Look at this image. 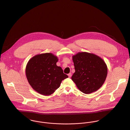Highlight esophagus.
<instances>
[{
    "instance_id": "34e87169",
    "label": "esophagus",
    "mask_w": 130,
    "mask_h": 130,
    "mask_svg": "<svg viewBox=\"0 0 130 130\" xmlns=\"http://www.w3.org/2000/svg\"><path fill=\"white\" fill-rule=\"evenodd\" d=\"M68 75L69 78H71V76H72V74H71V73H69Z\"/></svg>"
}]
</instances>
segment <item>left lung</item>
Returning <instances> with one entry per match:
<instances>
[{"label": "left lung", "instance_id": "1", "mask_svg": "<svg viewBox=\"0 0 130 130\" xmlns=\"http://www.w3.org/2000/svg\"><path fill=\"white\" fill-rule=\"evenodd\" d=\"M75 72L72 80L80 91L90 94L99 90L107 75V65L100 56L89 52H78L72 56Z\"/></svg>", "mask_w": 130, "mask_h": 130}]
</instances>
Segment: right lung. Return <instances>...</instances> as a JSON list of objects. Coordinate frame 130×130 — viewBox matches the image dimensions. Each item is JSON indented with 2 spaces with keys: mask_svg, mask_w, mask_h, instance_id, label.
I'll return each instance as SVG.
<instances>
[{
  "mask_svg": "<svg viewBox=\"0 0 130 130\" xmlns=\"http://www.w3.org/2000/svg\"><path fill=\"white\" fill-rule=\"evenodd\" d=\"M58 57L51 53L38 54L28 61L26 75L32 88L44 95H50L59 88L62 80L68 76L57 66Z\"/></svg>",
  "mask_w": 130,
  "mask_h": 130,
  "instance_id": "add662e5",
  "label": "right lung"
}]
</instances>
